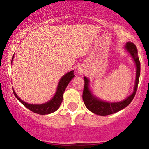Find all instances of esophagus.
Here are the masks:
<instances>
[{
    "label": "esophagus",
    "mask_w": 149,
    "mask_h": 149,
    "mask_svg": "<svg viewBox=\"0 0 149 149\" xmlns=\"http://www.w3.org/2000/svg\"><path fill=\"white\" fill-rule=\"evenodd\" d=\"M77 72H78V74H79L80 75L81 74L83 75V74H84V70L81 68H79L78 69H77Z\"/></svg>",
    "instance_id": "34e87169"
}]
</instances>
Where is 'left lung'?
<instances>
[{
    "label": "left lung",
    "instance_id": "8db88e82",
    "mask_svg": "<svg viewBox=\"0 0 149 149\" xmlns=\"http://www.w3.org/2000/svg\"><path fill=\"white\" fill-rule=\"evenodd\" d=\"M124 49L131 56L136 67V79L133 92L125 99L119 102H111L105 101L100 99V97H97L96 95L93 94L90 89L89 79L87 77H83L85 81L84 89H83V102H84L87 109L95 115L106 116L117 113L127 107L135 96L140 74V63L138 56V50L135 45L130 42H127L125 44V45L124 46Z\"/></svg>",
    "mask_w": 149,
    "mask_h": 149
}]
</instances>
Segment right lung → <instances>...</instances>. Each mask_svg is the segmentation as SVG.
<instances>
[{"mask_svg": "<svg viewBox=\"0 0 149 149\" xmlns=\"http://www.w3.org/2000/svg\"><path fill=\"white\" fill-rule=\"evenodd\" d=\"M14 58V55L13 56V58H12L11 63L13 62ZM74 77V70H71L70 72H67L64 75L61 77L59 81L58 86H57V89L56 91V93L53 97L49 100L46 102L39 104H29L26 102L24 100L20 98V97L17 95L15 93V90L13 88V91L14 95L16 97L18 100L23 104L24 107H26L27 109H28L30 111H31L34 113L39 114V115H48V114H51L52 113H54L57 110L59 109L60 106L62 103L63 100V94L66 89L67 85L70 83V81Z\"/></svg>", "mask_w": 149, "mask_h": 149, "instance_id": "1", "label": "right lung"}]
</instances>
